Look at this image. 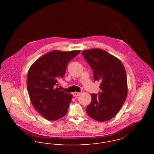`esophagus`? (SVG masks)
I'll use <instances>...</instances> for the list:
<instances>
[{
	"label": "esophagus",
	"mask_w": 154,
	"mask_h": 154,
	"mask_svg": "<svg viewBox=\"0 0 154 154\" xmlns=\"http://www.w3.org/2000/svg\"><path fill=\"white\" fill-rule=\"evenodd\" d=\"M80 94H81V93L77 92H74L73 93V95L74 97H78V96H79Z\"/></svg>",
	"instance_id": "obj_1"
}]
</instances>
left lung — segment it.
Here are the masks:
<instances>
[{
	"mask_svg": "<svg viewBox=\"0 0 154 154\" xmlns=\"http://www.w3.org/2000/svg\"><path fill=\"white\" fill-rule=\"evenodd\" d=\"M85 59L94 71V81L100 82L99 95L92 94L87 113L98 122L113 118L120 110L128 95L127 76L122 62L100 48L82 51Z\"/></svg>",
	"mask_w": 154,
	"mask_h": 154,
	"instance_id": "left-lung-1",
	"label": "left lung"
}]
</instances>
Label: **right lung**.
I'll return each mask as SVG.
<instances>
[{
  "mask_svg": "<svg viewBox=\"0 0 154 154\" xmlns=\"http://www.w3.org/2000/svg\"><path fill=\"white\" fill-rule=\"evenodd\" d=\"M80 50H52L45 54L29 67L26 86L31 104L48 120L54 121L67 113L73 95L58 88L67 63Z\"/></svg>",
  "mask_w": 154,
  "mask_h": 154,
  "instance_id": "1",
  "label": "right lung"
}]
</instances>
